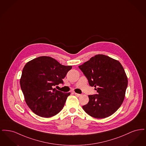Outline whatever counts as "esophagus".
Wrapping results in <instances>:
<instances>
[{
	"label": "esophagus",
	"instance_id": "1",
	"mask_svg": "<svg viewBox=\"0 0 146 146\" xmlns=\"http://www.w3.org/2000/svg\"><path fill=\"white\" fill-rule=\"evenodd\" d=\"M74 95L77 96V97H79L81 96V94H77V93H74Z\"/></svg>",
	"mask_w": 146,
	"mask_h": 146
}]
</instances>
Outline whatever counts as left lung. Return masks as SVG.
Here are the masks:
<instances>
[{
    "label": "left lung",
    "mask_w": 146,
    "mask_h": 146,
    "mask_svg": "<svg viewBox=\"0 0 146 146\" xmlns=\"http://www.w3.org/2000/svg\"><path fill=\"white\" fill-rule=\"evenodd\" d=\"M79 68L97 92V94L89 95V101L83 106L84 110L98 119L112 115L123 104L128 84L121 63L109 56L98 54Z\"/></svg>",
    "instance_id": "left-lung-1"
}]
</instances>
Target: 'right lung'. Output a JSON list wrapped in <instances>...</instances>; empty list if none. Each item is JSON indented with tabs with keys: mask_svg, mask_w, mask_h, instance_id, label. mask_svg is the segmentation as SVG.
I'll return each mask as SVG.
<instances>
[{
	"mask_svg": "<svg viewBox=\"0 0 146 146\" xmlns=\"http://www.w3.org/2000/svg\"><path fill=\"white\" fill-rule=\"evenodd\" d=\"M72 68L49 56H40L26 64L20 86L26 104L35 114L49 118L62 110L70 93L57 90L54 86L63 84V79Z\"/></svg>",
	"mask_w": 146,
	"mask_h": 146,
	"instance_id": "add662e5",
	"label": "right lung"
}]
</instances>
